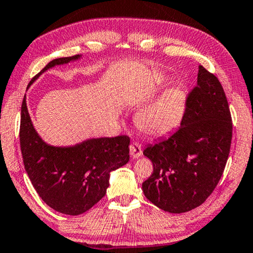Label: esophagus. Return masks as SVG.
Masks as SVG:
<instances>
[{
	"mask_svg": "<svg viewBox=\"0 0 253 253\" xmlns=\"http://www.w3.org/2000/svg\"><path fill=\"white\" fill-rule=\"evenodd\" d=\"M130 155H131V157L134 158V159L141 157L142 148H141V146H140V143H138V142L131 143V146H130Z\"/></svg>",
	"mask_w": 253,
	"mask_h": 253,
	"instance_id": "34e87169",
	"label": "esophagus"
}]
</instances>
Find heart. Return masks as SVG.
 Instances as JSON below:
<instances>
[{
    "mask_svg": "<svg viewBox=\"0 0 253 253\" xmlns=\"http://www.w3.org/2000/svg\"><path fill=\"white\" fill-rule=\"evenodd\" d=\"M186 96L181 88H170L139 112L138 126L147 134L164 135L180 124L184 115Z\"/></svg>",
    "mask_w": 253,
    "mask_h": 253,
    "instance_id": "obj_1",
    "label": "heart"
}]
</instances>
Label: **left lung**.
Masks as SVG:
<instances>
[{
    "instance_id": "left-lung-1",
    "label": "left lung",
    "mask_w": 253,
    "mask_h": 253,
    "mask_svg": "<svg viewBox=\"0 0 253 253\" xmlns=\"http://www.w3.org/2000/svg\"><path fill=\"white\" fill-rule=\"evenodd\" d=\"M232 118L216 76L199 65L197 86L186 98L181 126L147 146L154 172L142 183L147 199L181 213L199 207L218 184L232 141Z\"/></svg>"
}]
</instances>
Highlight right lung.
I'll use <instances>...</instances> for the list:
<instances>
[{
	"instance_id": "1",
	"label": "right lung",
	"mask_w": 253,
	"mask_h": 253,
	"mask_svg": "<svg viewBox=\"0 0 253 253\" xmlns=\"http://www.w3.org/2000/svg\"><path fill=\"white\" fill-rule=\"evenodd\" d=\"M80 55L50 61L30 81L55 65L67 64ZM20 147L26 172L46 205L65 215L77 216L102 199L110 185V174L129 162L130 138H92L75 146L46 143L33 126L26 95L21 105Z\"/></svg>"
}]
</instances>
